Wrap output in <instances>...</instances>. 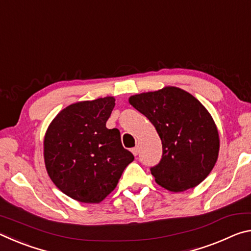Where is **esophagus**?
<instances>
[{
  "label": "esophagus",
  "instance_id": "esophagus-1",
  "mask_svg": "<svg viewBox=\"0 0 251 251\" xmlns=\"http://www.w3.org/2000/svg\"><path fill=\"white\" fill-rule=\"evenodd\" d=\"M131 152H133L134 156H137V155H138V152H139L138 147H134V148H131Z\"/></svg>",
  "mask_w": 251,
  "mask_h": 251
}]
</instances>
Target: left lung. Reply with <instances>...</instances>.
Listing matches in <instances>:
<instances>
[{
  "instance_id": "1",
  "label": "left lung",
  "mask_w": 251,
  "mask_h": 251,
  "mask_svg": "<svg viewBox=\"0 0 251 251\" xmlns=\"http://www.w3.org/2000/svg\"><path fill=\"white\" fill-rule=\"evenodd\" d=\"M129 104L150 120L161 139V159L151 168L157 184L176 193L201 184L219 152L217 127L201 101L167 86L130 96Z\"/></svg>"
}]
</instances>
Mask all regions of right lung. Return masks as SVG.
<instances>
[{"mask_svg": "<svg viewBox=\"0 0 251 251\" xmlns=\"http://www.w3.org/2000/svg\"><path fill=\"white\" fill-rule=\"evenodd\" d=\"M114 106L110 96L72 104L46 130V171L59 190L77 201H103L134 160L122 145L120 130L106 127Z\"/></svg>", "mask_w": 251, "mask_h": 251, "instance_id": "1", "label": "right lung"}]
</instances>
